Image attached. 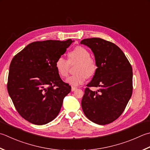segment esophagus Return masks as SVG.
Masks as SVG:
<instances>
[{"label":"esophagus","instance_id":"1","mask_svg":"<svg viewBox=\"0 0 150 150\" xmlns=\"http://www.w3.org/2000/svg\"><path fill=\"white\" fill-rule=\"evenodd\" d=\"M77 88L76 87H74V86H71V91L72 92H73V91H75V90H77Z\"/></svg>","mask_w":150,"mask_h":150}]
</instances>
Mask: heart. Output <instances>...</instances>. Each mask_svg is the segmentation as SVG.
<instances>
[{
	"instance_id": "1",
	"label": "heart",
	"mask_w": 150,
	"mask_h": 150,
	"mask_svg": "<svg viewBox=\"0 0 150 150\" xmlns=\"http://www.w3.org/2000/svg\"><path fill=\"white\" fill-rule=\"evenodd\" d=\"M77 62L75 75L69 76L66 83L72 86H78L84 83L87 78L94 75L98 69V64L94 58L90 57L88 50L82 46H77L68 53V60L59 57L55 62V67L61 77H66L69 73V64Z\"/></svg>"
}]
</instances>
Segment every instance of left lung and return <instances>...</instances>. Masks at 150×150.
Masks as SVG:
<instances>
[{
    "mask_svg": "<svg viewBox=\"0 0 150 150\" xmlns=\"http://www.w3.org/2000/svg\"><path fill=\"white\" fill-rule=\"evenodd\" d=\"M81 44L93 52L98 69L86 85L81 101L90 121L106 125L124 112L133 92V69L124 52L115 44L99 38L84 39ZM90 87H99L92 91Z\"/></svg>",
    "mask_w": 150,
    "mask_h": 150,
    "instance_id": "1",
    "label": "left lung"
}]
</instances>
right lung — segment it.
Returning a JSON list of instances; mask_svg holds the SVG:
<instances>
[{
  "label": "right lung",
  "instance_id": "right-lung-1",
  "mask_svg": "<svg viewBox=\"0 0 150 150\" xmlns=\"http://www.w3.org/2000/svg\"><path fill=\"white\" fill-rule=\"evenodd\" d=\"M73 42H32L11 60L8 92L18 113L32 124L44 125L53 120L71 91L60 77L55 62Z\"/></svg>",
  "mask_w": 150,
  "mask_h": 150
}]
</instances>
